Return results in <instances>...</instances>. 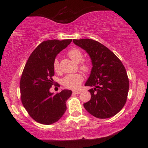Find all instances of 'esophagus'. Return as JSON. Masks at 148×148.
<instances>
[{"instance_id": "obj_1", "label": "esophagus", "mask_w": 148, "mask_h": 148, "mask_svg": "<svg viewBox=\"0 0 148 148\" xmlns=\"http://www.w3.org/2000/svg\"><path fill=\"white\" fill-rule=\"evenodd\" d=\"M72 92H73V93H74V94H79L81 92V91H73Z\"/></svg>"}]
</instances>
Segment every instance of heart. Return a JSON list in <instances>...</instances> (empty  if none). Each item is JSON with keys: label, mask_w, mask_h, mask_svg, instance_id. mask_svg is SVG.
Masks as SVG:
<instances>
[{"label": "heart", "mask_w": 148, "mask_h": 148, "mask_svg": "<svg viewBox=\"0 0 148 148\" xmlns=\"http://www.w3.org/2000/svg\"><path fill=\"white\" fill-rule=\"evenodd\" d=\"M68 56L74 62L79 63L84 59L83 53L79 49L77 48H72L68 52ZM53 69L55 71H59V60L56 59L53 61ZM80 68L84 72H87L89 70L88 64L86 62H82ZM84 77L80 74H67L61 79V83L63 86L69 89H76L79 87L80 84L83 82Z\"/></svg>", "instance_id": "heart-1"}]
</instances>
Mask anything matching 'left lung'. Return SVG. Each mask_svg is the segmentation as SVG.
<instances>
[{
	"label": "left lung",
	"mask_w": 148,
	"mask_h": 148,
	"mask_svg": "<svg viewBox=\"0 0 148 148\" xmlns=\"http://www.w3.org/2000/svg\"><path fill=\"white\" fill-rule=\"evenodd\" d=\"M90 57L92 69L86 86L90 101L84 106L92 116L100 119L116 115L126 103L129 89L128 76L123 64L113 52L100 42L92 39L73 40Z\"/></svg>",
	"instance_id": "left-lung-1"
}]
</instances>
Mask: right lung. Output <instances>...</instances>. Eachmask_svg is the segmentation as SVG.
<instances>
[{"instance_id":"1","label":"right lung","mask_w":148,"mask_h":148,"mask_svg":"<svg viewBox=\"0 0 148 148\" xmlns=\"http://www.w3.org/2000/svg\"><path fill=\"white\" fill-rule=\"evenodd\" d=\"M72 39L50 40L38 45L31 54L20 80L22 104L29 116L39 123L51 125L61 118L72 91L64 89L56 95L49 91L53 85V61Z\"/></svg>"}]
</instances>
